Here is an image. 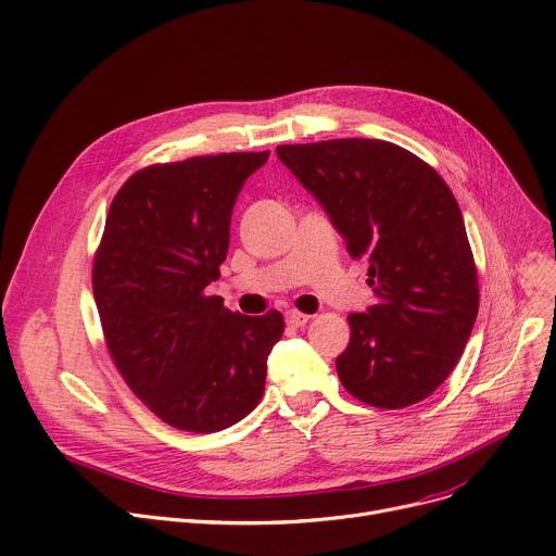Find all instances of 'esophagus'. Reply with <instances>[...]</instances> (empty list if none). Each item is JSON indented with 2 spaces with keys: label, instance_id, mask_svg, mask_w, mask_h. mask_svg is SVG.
<instances>
[{
  "label": "esophagus",
  "instance_id": "34e87169",
  "mask_svg": "<svg viewBox=\"0 0 556 556\" xmlns=\"http://www.w3.org/2000/svg\"><path fill=\"white\" fill-rule=\"evenodd\" d=\"M285 318H287V325H291V328H305L312 316L303 314V312H296V309H289L285 314Z\"/></svg>",
  "mask_w": 556,
  "mask_h": 556
}]
</instances>
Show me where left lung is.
<instances>
[{
  "label": "left lung",
  "instance_id": "obj_1",
  "mask_svg": "<svg viewBox=\"0 0 556 556\" xmlns=\"http://www.w3.org/2000/svg\"><path fill=\"white\" fill-rule=\"evenodd\" d=\"M278 159L328 213L352 257L368 260L377 303L350 314L337 372L377 408L427 400L465 352L478 316L467 228L444 179L379 139L278 146Z\"/></svg>",
  "mask_w": 556,
  "mask_h": 556
}]
</instances>
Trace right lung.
<instances>
[{
  "instance_id": "obj_1",
  "label": "right lung",
  "mask_w": 556,
  "mask_h": 556,
  "mask_svg": "<svg viewBox=\"0 0 556 556\" xmlns=\"http://www.w3.org/2000/svg\"><path fill=\"white\" fill-rule=\"evenodd\" d=\"M269 152L192 156L129 177L93 260V299L116 368L175 429L215 433L265 395L285 320L244 316L206 287L219 278L244 181Z\"/></svg>"
}]
</instances>
